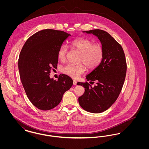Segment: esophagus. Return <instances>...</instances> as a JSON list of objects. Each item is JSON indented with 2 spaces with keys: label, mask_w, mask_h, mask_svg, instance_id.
I'll return each mask as SVG.
<instances>
[{
  "label": "esophagus",
  "mask_w": 149,
  "mask_h": 149,
  "mask_svg": "<svg viewBox=\"0 0 149 149\" xmlns=\"http://www.w3.org/2000/svg\"><path fill=\"white\" fill-rule=\"evenodd\" d=\"M77 81L75 80H73V84L74 85H77Z\"/></svg>",
  "instance_id": "34e87169"
}]
</instances>
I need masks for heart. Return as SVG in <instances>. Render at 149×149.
Instances as JSON below:
<instances>
[{
	"label": "heart",
	"mask_w": 149,
	"mask_h": 149,
	"mask_svg": "<svg viewBox=\"0 0 149 149\" xmlns=\"http://www.w3.org/2000/svg\"><path fill=\"white\" fill-rule=\"evenodd\" d=\"M72 47L81 53V61H83L89 69H94L100 64L103 56V49L99 43H94L87 38H79L73 40L71 42ZM68 51L67 46L61 45L58 51L57 56L60 61L65 60ZM85 66L83 64L74 65L67 64L62 69L65 74L73 78H77L85 71Z\"/></svg>",
	"instance_id": "heart-1"
}]
</instances>
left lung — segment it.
Masks as SVG:
<instances>
[{
  "mask_svg": "<svg viewBox=\"0 0 149 149\" xmlns=\"http://www.w3.org/2000/svg\"><path fill=\"white\" fill-rule=\"evenodd\" d=\"M83 32L98 38L103 56L100 64L85 77L87 81H95L96 85L92 87L87 82L77 83L85 88L78 100L85 111L98 113L107 110L118 97L126 77V61L120 44L106 31L97 29Z\"/></svg>",
  "mask_w": 149,
  "mask_h": 149,
  "instance_id": "1",
  "label": "left lung"
}]
</instances>
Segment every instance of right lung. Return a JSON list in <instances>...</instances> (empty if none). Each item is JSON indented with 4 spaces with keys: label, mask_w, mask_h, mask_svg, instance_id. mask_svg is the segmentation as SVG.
Segmentation results:
<instances>
[{
    "label": "right lung",
    "mask_w": 149,
    "mask_h": 149,
    "mask_svg": "<svg viewBox=\"0 0 149 149\" xmlns=\"http://www.w3.org/2000/svg\"><path fill=\"white\" fill-rule=\"evenodd\" d=\"M70 36L62 31L43 29L29 38L22 49L18 59L22 84L29 100L41 110L56 107L73 84L72 79L63 74L57 80L50 77L51 69L57 66L58 49Z\"/></svg>",
    "instance_id": "1"
}]
</instances>
